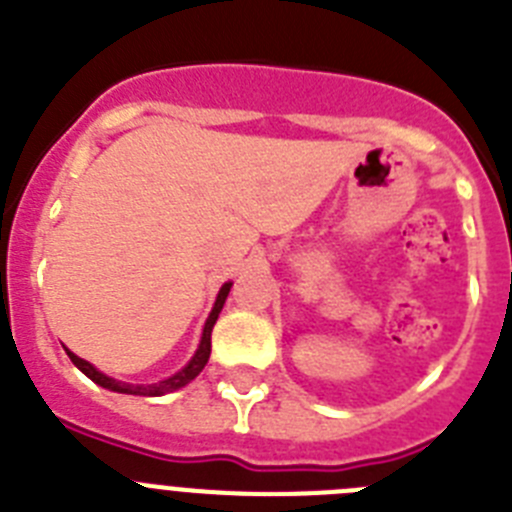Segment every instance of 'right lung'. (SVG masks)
<instances>
[{"instance_id":"right-lung-1","label":"right lung","mask_w":512,"mask_h":512,"mask_svg":"<svg viewBox=\"0 0 512 512\" xmlns=\"http://www.w3.org/2000/svg\"><path fill=\"white\" fill-rule=\"evenodd\" d=\"M230 287H233V282H225L223 287H220V292H217V300L215 305H212V312L207 315L205 320V328H202V338H200V346H197V351H194V356L189 359V364L184 366V369H179L176 374H171L169 379H161V382L156 384H128V382H117V379L107 377V374H102L97 369V366H92L89 361L79 359V356L74 354V351H69L66 348V354H69V359L74 361V366L79 369V372L87 374L89 379H92L94 384H99V387H104V390L110 392H122V395H143V397H161V395H169V392H176L182 390V387H187L189 382H192L197 374L205 369L207 359H210V351H212V343H210V336H212V328H215V320L217 315H220V310H223L225 300H228V292Z\"/></svg>"}]
</instances>
